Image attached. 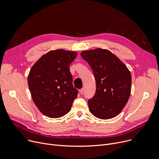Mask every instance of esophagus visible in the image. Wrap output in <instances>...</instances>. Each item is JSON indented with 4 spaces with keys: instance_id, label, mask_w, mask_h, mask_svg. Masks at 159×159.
Here are the masks:
<instances>
[{
    "instance_id": "obj_1",
    "label": "esophagus",
    "mask_w": 159,
    "mask_h": 159,
    "mask_svg": "<svg viewBox=\"0 0 159 159\" xmlns=\"http://www.w3.org/2000/svg\"><path fill=\"white\" fill-rule=\"evenodd\" d=\"M79 92H80V94H82L83 93H84V89L82 88V89H80V90H79Z\"/></svg>"
}]
</instances>
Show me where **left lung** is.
I'll return each instance as SVG.
<instances>
[{"label": "left lung", "mask_w": 159, "mask_h": 159, "mask_svg": "<svg viewBox=\"0 0 159 159\" xmlns=\"http://www.w3.org/2000/svg\"><path fill=\"white\" fill-rule=\"evenodd\" d=\"M80 55L90 65L96 79V93L88 100L90 112L100 119L116 117L131 94L132 79L129 70L107 49L85 51Z\"/></svg>", "instance_id": "obj_1"}]
</instances>
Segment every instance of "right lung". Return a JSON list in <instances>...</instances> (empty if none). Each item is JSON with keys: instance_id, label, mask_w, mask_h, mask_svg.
Listing matches in <instances>:
<instances>
[{"instance_id": "1", "label": "right lung", "mask_w": 159, "mask_h": 159, "mask_svg": "<svg viewBox=\"0 0 159 159\" xmlns=\"http://www.w3.org/2000/svg\"><path fill=\"white\" fill-rule=\"evenodd\" d=\"M76 52L51 51L34 65L28 76L32 99L42 113L50 118H59L68 113L78 91L72 84L69 65Z\"/></svg>"}]
</instances>
